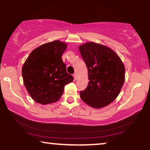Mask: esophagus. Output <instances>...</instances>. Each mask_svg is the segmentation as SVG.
Returning a JSON list of instances; mask_svg holds the SVG:
<instances>
[{"label": "esophagus", "instance_id": "esophagus-1", "mask_svg": "<svg viewBox=\"0 0 150 150\" xmlns=\"http://www.w3.org/2000/svg\"><path fill=\"white\" fill-rule=\"evenodd\" d=\"M73 77H74V79H75V80H76V79H77V78H78V76H77V75L76 73H75L73 75Z\"/></svg>", "mask_w": 150, "mask_h": 150}]
</instances>
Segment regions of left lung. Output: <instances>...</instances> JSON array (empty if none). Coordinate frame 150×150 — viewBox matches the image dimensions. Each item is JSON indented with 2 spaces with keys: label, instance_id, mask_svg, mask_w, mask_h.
<instances>
[{
  "label": "left lung",
  "instance_id": "obj_1",
  "mask_svg": "<svg viewBox=\"0 0 150 150\" xmlns=\"http://www.w3.org/2000/svg\"><path fill=\"white\" fill-rule=\"evenodd\" d=\"M88 72V85L80 97L95 108L109 105L117 98L125 81V67L115 51L93 42L79 46Z\"/></svg>",
  "mask_w": 150,
  "mask_h": 150
}]
</instances>
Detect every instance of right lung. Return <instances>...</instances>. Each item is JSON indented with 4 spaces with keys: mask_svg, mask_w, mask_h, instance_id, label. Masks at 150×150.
Wrapping results in <instances>:
<instances>
[{
    "mask_svg": "<svg viewBox=\"0 0 150 150\" xmlns=\"http://www.w3.org/2000/svg\"><path fill=\"white\" fill-rule=\"evenodd\" d=\"M67 47L59 40L44 44L30 53L23 64L24 84L35 102L42 105L56 102L64 86L73 81L62 59Z\"/></svg>",
    "mask_w": 150,
    "mask_h": 150,
    "instance_id": "1",
    "label": "right lung"
}]
</instances>
